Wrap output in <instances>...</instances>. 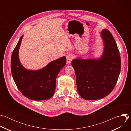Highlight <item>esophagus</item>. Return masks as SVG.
Wrapping results in <instances>:
<instances>
[{
	"label": "esophagus",
	"mask_w": 131,
	"mask_h": 131,
	"mask_svg": "<svg viewBox=\"0 0 131 131\" xmlns=\"http://www.w3.org/2000/svg\"><path fill=\"white\" fill-rule=\"evenodd\" d=\"M73 59V55L71 54H68L66 55V60H67V62L68 64H70L71 62V61Z\"/></svg>",
	"instance_id": "esophagus-1"
}]
</instances>
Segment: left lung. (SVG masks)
Masks as SVG:
<instances>
[{
    "label": "left lung",
    "mask_w": 131,
    "mask_h": 131,
    "mask_svg": "<svg viewBox=\"0 0 131 131\" xmlns=\"http://www.w3.org/2000/svg\"><path fill=\"white\" fill-rule=\"evenodd\" d=\"M101 36L104 51L100 58L81 59L71 62L75 71L77 90L86 100H100L107 96L115 88L121 69V59L115 40L107 29Z\"/></svg>",
    "instance_id": "left-lung-1"
}]
</instances>
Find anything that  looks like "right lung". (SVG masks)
Segmentation results:
<instances>
[{
    "instance_id": "add662e5",
    "label": "right lung",
    "mask_w": 131,
    "mask_h": 131,
    "mask_svg": "<svg viewBox=\"0 0 131 131\" xmlns=\"http://www.w3.org/2000/svg\"><path fill=\"white\" fill-rule=\"evenodd\" d=\"M24 35L14 49L11 60V70L13 80L22 94L28 99L42 101L54 95L56 79L60 70L66 65V58H60L50 62L39 70H28L21 64L18 52Z\"/></svg>"
}]
</instances>
